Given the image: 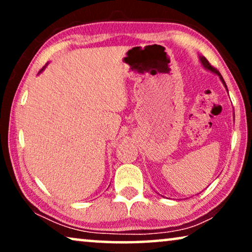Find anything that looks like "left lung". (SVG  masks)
Here are the masks:
<instances>
[{
  "label": "left lung",
  "mask_w": 252,
  "mask_h": 252,
  "mask_svg": "<svg viewBox=\"0 0 252 252\" xmlns=\"http://www.w3.org/2000/svg\"><path fill=\"white\" fill-rule=\"evenodd\" d=\"M199 60H201V62H202V64H203V66H204L205 68H208V70H210V71H212V72H213V73H216V74H218V75H219L220 80H221V81H222V84H223V86H225V88L227 89L226 82H225V81H223V78L221 77V74H220V73H219V71H218V70H217V68H215V67H213V66H212V65L209 63V61H208V60H206V58H205V57H203V56H199ZM227 92H228V91H227Z\"/></svg>",
  "instance_id": "1"
}]
</instances>
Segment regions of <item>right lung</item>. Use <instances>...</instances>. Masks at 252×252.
Listing matches in <instances>:
<instances>
[{
    "instance_id": "add662e5",
    "label": "right lung",
    "mask_w": 252,
    "mask_h": 252,
    "mask_svg": "<svg viewBox=\"0 0 252 252\" xmlns=\"http://www.w3.org/2000/svg\"><path fill=\"white\" fill-rule=\"evenodd\" d=\"M43 68H44V66H43V67H42V68H41V71H42V70H43ZM41 71H40V72H41Z\"/></svg>"
}]
</instances>
